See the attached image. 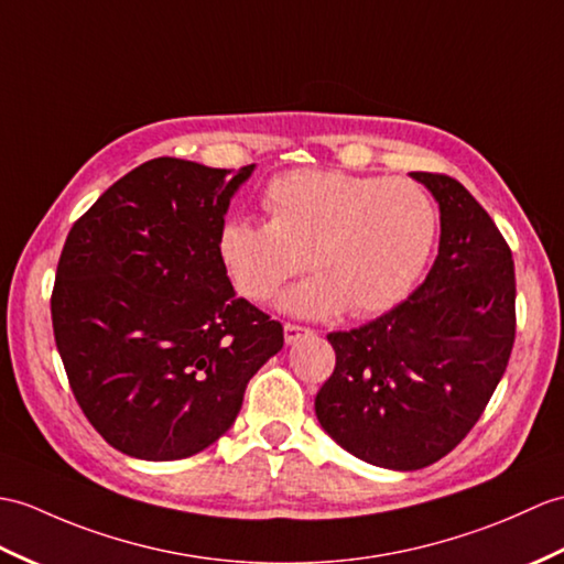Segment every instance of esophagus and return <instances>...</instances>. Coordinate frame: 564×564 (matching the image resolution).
Listing matches in <instances>:
<instances>
[{
    "instance_id": "obj_1",
    "label": "esophagus",
    "mask_w": 564,
    "mask_h": 564,
    "mask_svg": "<svg viewBox=\"0 0 564 564\" xmlns=\"http://www.w3.org/2000/svg\"><path fill=\"white\" fill-rule=\"evenodd\" d=\"M312 334V329L310 326H300V324H293V322H285V326H283V336H285V344H295L297 338H303V336H310Z\"/></svg>"
}]
</instances>
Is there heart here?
I'll use <instances>...</instances> for the list:
<instances>
[{"mask_svg": "<svg viewBox=\"0 0 564 564\" xmlns=\"http://www.w3.org/2000/svg\"><path fill=\"white\" fill-rule=\"evenodd\" d=\"M269 220L232 216L218 230V254L238 291L257 303L303 273L283 297L305 317L348 307L356 317L394 307L421 276L437 235V212L413 180L291 170L261 194Z\"/></svg>", "mask_w": 564, "mask_h": 564, "instance_id": "b5f03b06", "label": "heart"}]
</instances>
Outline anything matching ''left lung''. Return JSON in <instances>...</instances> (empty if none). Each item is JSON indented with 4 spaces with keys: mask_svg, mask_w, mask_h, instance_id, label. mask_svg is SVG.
Segmentation results:
<instances>
[{
    "mask_svg": "<svg viewBox=\"0 0 564 564\" xmlns=\"http://www.w3.org/2000/svg\"><path fill=\"white\" fill-rule=\"evenodd\" d=\"M440 204V254L415 291L368 324L332 332L336 368L314 399L358 459L397 470L440 462L486 411L512 356V250L449 175L411 173Z\"/></svg>",
    "mask_w": 564,
    "mask_h": 564,
    "instance_id": "left-lung-1",
    "label": "left lung"
}]
</instances>
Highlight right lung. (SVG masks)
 Returning a JSON list of instances; mask_svg holds the SVG:
<instances>
[{
    "label": "right lung",
    "instance_id": "1",
    "mask_svg": "<svg viewBox=\"0 0 564 564\" xmlns=\"http://www.w3.org/2000/svg\"><path fill=\"white\" fill-rule=\"evenodd\" d=\"M252 170L153 159L67 235L50 297L55 344L76 403L122 454L173 462L206 449L283 348L281 322L235 295L218 254Z\"/></svg>",
    "mask_w": 564,
    "mask_h": 564
}]
</instances>
